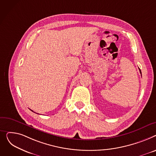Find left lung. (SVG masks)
Listing matches in <instances>:
<instances>
[{"label":"left lung","mask_w":156,"mask_h":156,"mask_svg":"<svg viewBox=\"0 0 156 156\" xmlns=\"http://www.w3.org/2000/svg\"><path fill=\"white\" fill-rule=\"evenodd\" d=\"M139 70H140V74H141V76H142V72H141V70H140V69H139Z\"/></svg>","instance_id":"8db88e82"}]
</instances>
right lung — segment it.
I'll return each mask as SVG.
<instances>
[{
  "instance_id": "add662e5",
  "label": "right lung",
  "mask_w": 156,
  "mask_h": 156,
  "mask_svg": "<svg viewBox=\"0 0 156 156\" xmlns=\"http://www.w3.org/2000/svg\"><path fill=\"white\" fill-rule=\"evenodd\" d=\"M31 111H32V110H31ZM32 112H33V111H32Z\"/></svg>"
}]
</instances>
